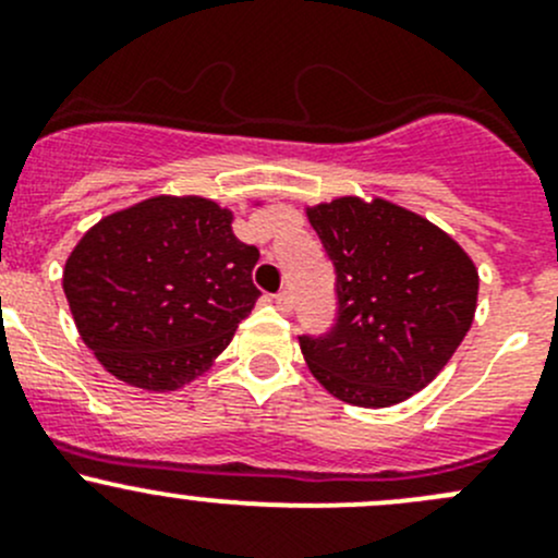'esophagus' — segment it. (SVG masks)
Wrapping results in <instances>:
<instances>
[{"mask_svg":"<svg viewBox=\"0 0 558 558\" xmlns=\"http://www.w3.org/2000/svg\"><path fill=\"white\" fill-rule=\"evenodd\" d=\"M274 303H277V308L279 312H290V306H292V298H290V292L287 290H281V292H277V295H274Z\"/></svg>","mask_w":558,"mask_h":558,"instance_id":"34e87169","label":"esophagus"}]
</instances>
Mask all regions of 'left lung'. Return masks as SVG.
I'll use <instances>...</instances> for the list:
<instances>
[{
  "instance_id": "obj_1",
  "label": "left lung",
  "mask_w": 558,
  "mask_h": 558,
  "mask_svg": "<svg viewBox=\"0 0 558 558\" xmlns=\"http://www.w3.org/2000/svg\"><path fill=\"white\" fill-rule=\"evenodd\" d=\"M306 217L333 260L339 298L333 328L301 336L308 372L347 404H401L472 328L474 260L453 235L385 197H333L306 206Z\"/></svg>"
}]
</instances>
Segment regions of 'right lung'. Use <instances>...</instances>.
Here are the masks:
<instances>
[{
	"mask_svg": "<svg viewBox=\"0 0 558 558\" xmlns=\"http://www.w3.org/2000/svg\"><path fill=\"white\" fill-rule=\"evenodd\" d=\"M257 260L260 252L233 235L230 208L201 195H154L86 230L62 287L105 372L170 393L206 374L250 317L260 298Z\"/></svg>",
	"mask_w": 558,
	"mask_h": 558,
	"instance_id": "right-lung-1",
	"label": "right lung"
}]
</instances>
